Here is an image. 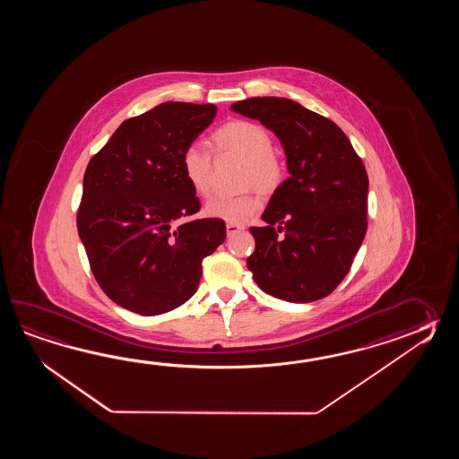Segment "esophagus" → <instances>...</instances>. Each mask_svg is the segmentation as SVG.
Listing matches in <instances>:
<instances>
[{"instance_id": "34e87169", "label": "esophagus", "mask_w": 459, "mask_h": 459, "mask_svg": "<svg viewBox=\"0 0 459 459\" xmlns=\"http://www.w3.org/2000/svg\"><path fill=\"white\" fill-rule=\"evenodd\" d=\"M243 225H236V223H228V225H226V233H228V236L239 233V231H243Z\"/></svg>"}]
</instances>
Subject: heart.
I'll return each instance as SVG.
<instances>
[{"instance_id": "heart-1", "label": "heart", "mask_w": 459, "mask_h": 459, "mask_svg": "<svg viewBox=\"0 0 459 459\" xmlns=\"http://www.w3.org/2000/svg\"><path fill=\"white\" fill-rule=\"evenodd\" d=\"M216 151H228L246 159L244 186H255L263 192H273L282 180V166L273 157L271 133L253 121H231L216 129L212 136ZM182 174L196 195L210 192L212 156L200 144H188L180 156ZM261 198L254 192L239 195L212 196L205 213L228 223H244L261 210Z\"/></svg>"}]
</instances>
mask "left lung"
<instances>
[{
	"mask_svg": "<svg viewBox=\"0 0 459 459\" xmlns=\"http://www.w3.org/2000/svg\"><path fill=\"white\" fill-rule=\"evenodd\" d=\"M231 109L279 137L290 174L264 210L267 225L249 228L255 249L247 269L281 300H320L350 273L366 236L369 180L361 157L333 121L289 98H249Z\"/></svg>",
	"mask_w": 459,
	"mask_h": 459,
	"instance_id": "8db88e82",
	"label": "left lung"
}]
</instances>
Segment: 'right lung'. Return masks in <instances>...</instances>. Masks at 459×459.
Masks as SVG:
<instances>
[{
	"mask_svg": "<svg viewBox=\"0 0 459 459\" xmlns=\"http://www.w3.org/2000/svg\"><path fill=\"white\" fill-rule=\"evenodd\" d=\"M216 117L212 103L166 101L117 127L91 157L78 208V236L98 285L119 307L160 315L198 289L202 261L225 241L200 210L180 156Z\"/></svg>",
	"mask_w": 459,
	"mask_h": 459,
	"instance_id": "obj_1",
	"label": "right lung"
}]
</instances>
